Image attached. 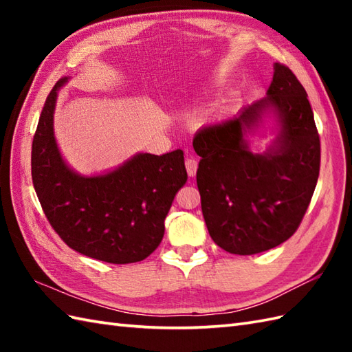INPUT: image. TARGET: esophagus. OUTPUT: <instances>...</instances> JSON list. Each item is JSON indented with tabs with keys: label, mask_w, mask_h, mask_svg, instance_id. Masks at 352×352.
Here are the masks:
<instances>
[{
	"label": "esophagus",
	"mask_w": 352,
	"mask_h": 352,
	"mask_svg": "<svg viewBox=\"0 0 352 352\" xmlns=\"http://www.w3.org/2000/svg\"><path fill=\"white\" fill-rule=\"evenodd\" d=\"M186 169H188L189 177H195L197 175V169H198V162L193 159V157H189V159H186Z\"/></svg>",
	"instance_id": "obj_1"
}]
</instances>
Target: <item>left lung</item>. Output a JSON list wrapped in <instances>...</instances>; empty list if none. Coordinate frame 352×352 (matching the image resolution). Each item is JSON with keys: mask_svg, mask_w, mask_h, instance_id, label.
I'll use <instances>...</instances> for the list:
<instances>
[{"mask_svg": "<svg viewBox=\"0 0 352 352\" xmlns=\"http://www.w3.org/2000/svg\"><path fill=\"white\" fill-rule=\"evenodd\" d=\"M267 117L276 138L265 152H254L249 136ZM193 148L201 157V208L216 245L251 256L295 233L318 183L320 142L307 92L287 66L275 63L265 98L233 119L203 126Z\"/></svg>", "mask_w": 352, "mask_h": 352, "instance_id": "left-lung-1", "label": "left lung"}]
</instances>
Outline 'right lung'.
<instances>
[{"label": "right lung", "instance_id": "right-lung-1", "mask_svg": "<svg viewBox=\"0 0 352 352\" xmlns=\"http://www.w3.org/2000/svg\"><path fill=\"white\" fill-rule=\"evenodd\" d=\"M45 101L32 146L34 190L51 227L83 256L125 265L146 258L160 245L164 218L178 189L188 182L184 154L138 153L121 166L81 175L63 160L54 136L57 94Z\"/></svg>", "mask_w": 352, "mask_h": 352}]
</instances>
